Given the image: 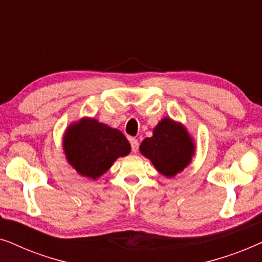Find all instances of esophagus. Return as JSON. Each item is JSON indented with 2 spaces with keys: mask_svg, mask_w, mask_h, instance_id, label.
Listing matches in <instances>:
<instances>
[{
  "mask_svg": "<svg viewBox=\"0 0 262 262\" xmlns=\"http://www.w3.org/2000/svg\"><path fill=\"white\" fill-rule=\"evenodd\" d=\"M130 143H131V149L134 152H137L138 151V148H139V143H138V139L136 138H131L130 139Z\"/></svg>",
  "mask_w": 262,
  "mask_h": 262,
  "instance_id": "1",
  "label": "esophagus"
}]
</instances>
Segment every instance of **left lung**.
<instances>
[{"label":"left lung","mask_w":262,"mask_h":262,"mask_svg":"<svg viewBox=\"0 0 262 262\" xmlns=\"http://www.w3.org/2000/svg\"><path fill=\"white\" fill-rule=\"evenodd\" d=\"M139 150L164 177H175L191 162L194 144L187 131L169 118L154 128L152 137L145 138Z\"/></svg>","instance_id":"left-lung-1"}]
</instances>
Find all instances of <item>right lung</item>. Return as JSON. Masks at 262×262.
<instances>
[{"label":"right lung","mask_w":262,"mask_h":262,"mask_svg":"<svg viewBox=\"0 0 262 262\" xmlns=\"http://www.w3.org/2000/svg\"><path fill=\"white\" fill-rule=\"evenodd\" d=\"M68 162L83 177L99 178L118 157L126 156L131 145L117 128L84 118L70 125L63 139Z\"/></svg>","instance_id":"right-lung-1"}]
</instances>
